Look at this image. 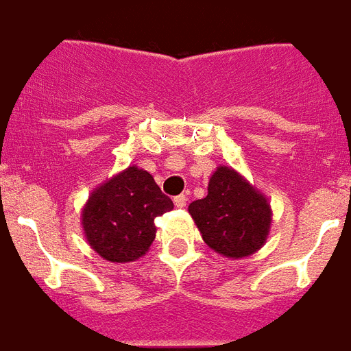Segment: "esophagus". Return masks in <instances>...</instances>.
Returning <instances> with one entry per match:
<instances>
[{
  "instance_id": "obj_1",
  "label": "esophagus",
  "mask_w": 351,
  "mask_h": 351,
  "mask_svg": "<svg viewBox=\"0 0 351 351\" xmlns=\"http://www.w3.org/2000/svg\"><path fill=\"white\" fill-rule=\"evenodd\" d=\"M186 201H189V197H186L184 193H181V195H178V197L173 199V203H176L178 208H184V206H186Z\"/></svg>"
}]
</instances>
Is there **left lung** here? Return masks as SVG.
Segmentation results:
<instances>
[{
  "instance_id": "1",
  "label": "left lung",
  "mask_w": 351,
  "mask_h": 351,
  "mask_svg": "<svg viewBox=\"0 0 351 351\" xmlns=\"http://www.w3.org/2000/svg\"><path fill=\"white\" fill-rule=\"evenodd\" d=\"M189 212L208 248L228 259L255 254L270 235L268 197L224 165L212 173L206 197L190 203Z\"/></svg>"
}]
</instances>
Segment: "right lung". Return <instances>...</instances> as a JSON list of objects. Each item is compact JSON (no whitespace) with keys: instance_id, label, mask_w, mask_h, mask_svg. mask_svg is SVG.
I'll list each match as a JSON object with an SVG mask.
<instances>
[{"instance_id":"1","label":"right lung","mask_w":351,"mask_h":351,"mask_svg":"<svg viewBox=\"0 0 351 351\" xmlns=\"http://www.w3.org/2000/svg\"><path fill=\"white\" fill-rule=\"evenodd\" d=\"M173 208L147 170L128 167L101 183L81 210L86 243L110 263H132L150 250L156 217Z\"/></svg>"}]
</instances>
